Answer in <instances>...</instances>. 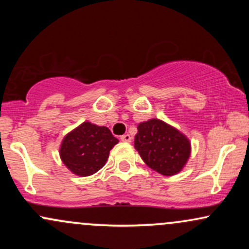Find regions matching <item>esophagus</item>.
Here are the masks:
<instances>
[{
  "label": "esophagus",
  "instance_id": "esophagus-1",
  "mask_svg": "<svg viewBox=\"0 0 249 249\" xmlns=\"http://www.w3.org/2000/svg\"><path fill=\"white\" fill-rule=\"evenodd\" d=\"M131 139H132V137L130 136V134H123V136L121 137V141L122 142H130Z\"/></svg>",
  "mask_w": 249,
  "mask_h": 249
}]
</instances>
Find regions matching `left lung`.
I'll return each mask as SVG.
<instances>
[{"mask_svg": "<svg viewBox=\"0 0 249 249\" xmlns=\"http://www.w3.org/2000/svg\"><path fill=\"white\" fill-rule=\"evenodd\" d=\"M134 148L148 167L162 176H174L184 168L191 156V142L184 133L160 119L138 125Z\"/></svg>", "mask_w": 249, "mask_h": 249, "instance_id": "left-lung-1", "label": "left lung"}]
</instances>
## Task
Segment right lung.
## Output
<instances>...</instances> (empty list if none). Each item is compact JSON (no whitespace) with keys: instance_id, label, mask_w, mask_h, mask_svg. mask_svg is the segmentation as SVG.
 <instances>
[{"instance_id":"add662e5","label":"right lung","mask_w":249,"mask_h":249,"mask_svg":"<svg viewBox=\"0 0 249 249\" xmlns=\"http://www.w3.org/2000/svg\"><path fill=\"white\" fill-rule=\"evenodd\" d=\"M116 144L118 139L107 127L84 122L63 138L59 157L73 174L88 177L104 166Z\"/></svg>"}]
</instances>
